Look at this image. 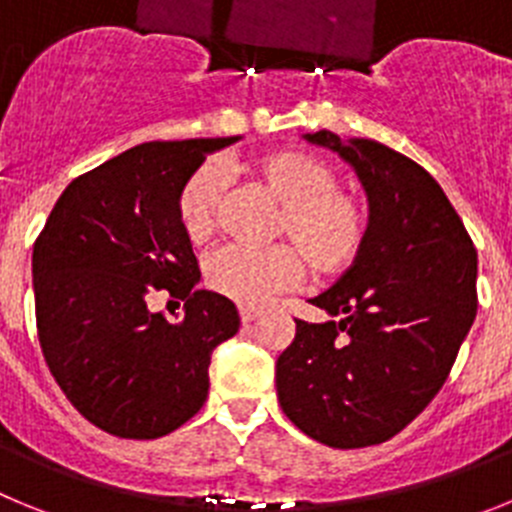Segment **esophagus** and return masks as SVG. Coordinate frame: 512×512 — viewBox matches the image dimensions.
I'll use <instances>...</instances> for the list:
<instances>
[{"instance_id": "esophagus-1", "label": "esophagus", "mask_w": 512, "mask_h": 512, "mask_svg": "<svg viewBox=\"0 0 512 512\" xmlns=\"http://www.w3.org/2000/svg\"><path fill=\"white\" fill-rule=\"evenodd\" d=\"M238 312H241V323L243 325L253 323V320H256L261 315V312L256 310V307H241V310H238Z\"/></svg>"}]
</instances>
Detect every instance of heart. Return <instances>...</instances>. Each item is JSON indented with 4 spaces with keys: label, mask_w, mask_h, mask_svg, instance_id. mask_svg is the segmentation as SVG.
I'll use <instances>...</instances> for the list:
<instances>
[{
    "label": "heart",
    "mask_w": 512,
    "mask_h": 512,
    "mask_svg": "<svg viewBox=\"0 0 512 512\" xmlns=\"http://www.w3.org/2000/svg\"><path fill=\"white\" fill-rule=\"evenodd\" d=\"M256 174L282 207L277 235L296 248H217L205 261V284L212 292L238 305H261L300 284L302 259L318 277H336L359 261L369 241V210L359 197L338 189V176L328 161L289 148L261 158ZM223 192L225 174L217 164L200 166L182 184L176 217L187 238L202 241L212 233Z\"/></svg>",
    "instance_id": "b5f03b06"
}]
</instances>
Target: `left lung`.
Returning a JSON list of instances; mask_svg holds the SVG:
<instances>
[{"label": "left lung", "instance_id": "1", "mask_svg": "<svg viewBox=\"0 0 512 512\" xmlns=\"http://www.w3.org/2000/svg\"><path fill=\"white\" fill-rule=\"evenodd\" d=\"M305 140L354 166L369 200V241L310 300L333 320H295V341L277 359V397L305 436L364 449L397 436L449 377L477 315V251L413 158L330 130Z\"/></svg>", "mask_w": 512, "mask_h": 512}]
</instances>
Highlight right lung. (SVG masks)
<instances>
[{"label":"right lung","instance_id":"obj_1","mask_svg":"<svg viewBox=\"0 0 512 512\" xmlns=\"http://www.w3.org/2000/svg\"><path fill=\"white\" fill-rule=\"evenodd\" d=\"M230 138L140 143L63 189L33 246L38 338L58 387L89 423L161 438L205 405L210 356L238 333L228 297L197 289L200 266L176 194ZM166 288L179 321L147 310Z\"/></svg>","mask_w":512,"mask_h":512}]
</instances>
